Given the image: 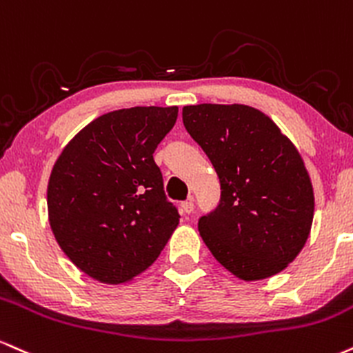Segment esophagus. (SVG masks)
Returning a JSON list of instances; mask_svg holds the SVG:
<instances>
[{"instance_id": "obj_1", "label": "esophagus", "mask_w": 353, "mask_h": 353, "mask_svg": "<svg viewBox=\"0 0 353 353\" xmlns=\"http://www.w3.org/2000/svg\"><path fill=\"white\" fill-rule=\"evenodd\" d=\"M193 208H194L193 200H188V201H183V203H181V211H183V213H186V214L193 213Z\"/></svg>"}]
</instances>
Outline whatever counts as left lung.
Listing matches in <instances>:
<instances>
[{
  "instance_id": "1",
  "label": "left lung",
  "mask_w": 353,
  "mask_h": 353,
  "mask_svg": "<svg viewBox=\"0 0 353 353\" xmlns=\"http://www.w3.org/2000/svg\"><path fill=\"white\" fill-rule=\"evenodd\" d=\"M183 125L221 185L216 210L198 221L211 254L243 281L283 271L302 251L314 219L301 153L266 114L243 103L186 105Z\"/></svg>"
}]
</instances>
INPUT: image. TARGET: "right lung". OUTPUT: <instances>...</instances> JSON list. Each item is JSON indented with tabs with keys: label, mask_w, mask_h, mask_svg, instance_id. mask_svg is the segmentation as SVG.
Segmentation results:
<instances>
[{
	"label": "right lung",
	"mask_w": 353,
	"mask_h": 353,
	"mask_svg": "<svg viewBox=\"0 0 353 353\" xmlns=\"http://www.w3.org/2000/svg\"><path fill=\"white\" fill-rule=\"evenodd\" d=\"M178 107L103 114L74 135L54 163L48 214L64 254L103 284H123L159 258L180 214L163 192L153 152Z\"/></svg>",
	"instance_id": "add662e5"
}]
</instances>
